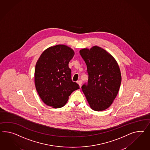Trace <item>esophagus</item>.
<instances>
[{"mask_svg": "<svg viewBox=\"0 0 150 150\" xmlns=\"http://www.w3.org/2000/svg\"><path fill=\"white\" fill-rule=\"evenodd\" d=\"M78 85H79V86L80 87H81V84H82V81H79L78 82Z\"/></svg>", "mask_w": 150, "mask_h": 150, "instance_id": "1", "label": "esophagus"}]
</instances>
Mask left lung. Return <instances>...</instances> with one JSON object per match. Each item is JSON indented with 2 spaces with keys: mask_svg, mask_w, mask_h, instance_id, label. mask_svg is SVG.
Returning a JSON list of instances; mask_svg holds the SVG:
<instances>
[{
  "mask_svg": "<svg viewBox=\"0 0 150 150\" xmlns=\"http://www.w3.org/2000/svg\"><path fill=\"white\" fill-rule=\"evenodd\" d=\"M85 62L88 81L81 88L91 108L100 111L111 105L119 91L121 74L115 59L100 47L79 51Z\"/></svg>",
  "mask_w": 150,
  "mask_h": 150,
  "instance_id": "1",
  "label": "left lung"
}]
</instances>
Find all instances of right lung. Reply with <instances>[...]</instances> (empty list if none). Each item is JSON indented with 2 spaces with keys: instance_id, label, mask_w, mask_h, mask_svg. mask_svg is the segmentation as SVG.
<instances>
[{
  "instance_id": "obj_1",
  "label": "right lung",
  "mask_w": 150,
  "mask_h": 150,
  "mask_svg": "<svg viewBox=\"0 0 150 150\" xmlns=\"http://www.w3.org/2000/svg\"><path fill=\"white\" fill-rule=\"evenodd\" d=\"M74 55L69 47H50L40 55L35 69V84L43 102L54 108H62L72 92L79 88L71 79L69 63Z\"/></svg>"
}]
</instances>
